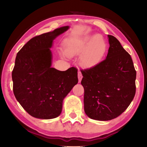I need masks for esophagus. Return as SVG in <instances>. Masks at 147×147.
Returning <instances> with one entry per match:
<instances>
[{
  "instance_id": "obj_1",
  "label": "esophagus",
  "mask_w": 147,
  "mask_h": 147,
  "mask_svg": "<svg viewBox=\"0 0 147 147\" xmlns=\"http://www.w3.org/2000/svg\"><path fill=\"white\" fill-rule=\"evenodd\" d=\"M78 82H79V83L81 82L82 79V78H83V76H82V74L81 73H80V72H78Z\"/></svg>"
}]
</instances>
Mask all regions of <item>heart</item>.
<instances>
[{"mask_svg": "<svg viewBox=\"0 0 147 147\" xmlns=\"http://www.w3.org/2000/svg\"><path fill=\"white\" fill-rule=\"evenodd\" d=\"M65 53L69 57L80 55V62L84 66L96 64L102 58L106 50V44L100 35L87 36L67 40L65 44Z\"/></svg>", "mask_w": 147, "mask_h": 147, "instance_id": "1", "label": "heart"}]
</instances>
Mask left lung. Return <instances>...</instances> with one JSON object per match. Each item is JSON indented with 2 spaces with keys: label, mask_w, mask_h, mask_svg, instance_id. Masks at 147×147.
<instances>
[{
  "label": "left lung",
  "mask_w": 147,
  "mask_h": 147,
  "mask_svg": "<svg viewBox=\"0 0 147 147\" xmlns=\"http://www.w3.org/2000/svg\"><path fill=\"white\" fill-rule=\"evenodd\" d=\"M110 47L106 59L81 70L84 110L92 119L107 121L127 108L136 93V72L131 57L116 37L108 35Z\"/></svg>",
  "instance_id": "left-lung-1"
}]
</instances>
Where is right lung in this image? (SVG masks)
I'll use <instances>...</instances> for the list:
<instances>
[{"instance_id":"right-lung-1","label":"right lung","mask_w":147,"mask_h":147,"mask_svg":"<svg viewBox=\"0 0 147 147\" xmlns=\"http://www.w3.org/2000/svg\"><path fill=\"white\" fill-rule=\"evenodd\" d=\"M69 28L65 26L33 37L16 55L12 72L14 96L37 119L59 117L63 100L78 82L76 68L60 71L51 67L53 40Z\"/></svg>"}]
</instances>
